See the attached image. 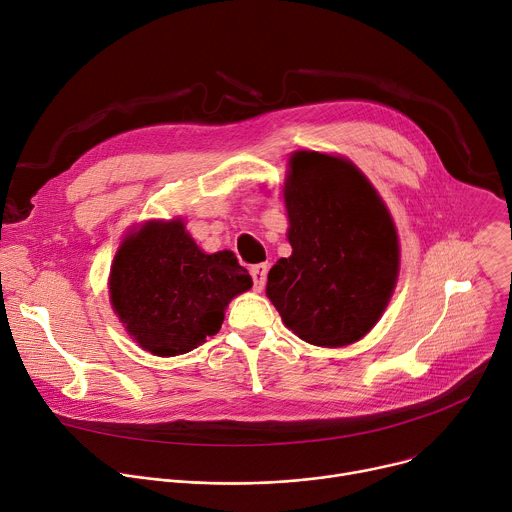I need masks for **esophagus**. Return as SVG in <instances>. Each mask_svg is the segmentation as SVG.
Returning a JSON list of instances; mask_svg holds the SVG:
<instances>
[{
	"label": "esophagus",
	"mask_w": 512,
	"mask_h": 512,
	"mask_svg": "<svg viewBox=\"0 0 512 512\" xmlns=\"http://www.w3.org/2000/svg\"><path fill=\"white\" fill-rule=\"evenodd\" d=\"M249 271H251V277H253V287H255L257 291H261L263 285H265V281H267V271H269L267 263H257V265H253Z\"/></svg>",
	"instance_id": "1"
}]
</instances>
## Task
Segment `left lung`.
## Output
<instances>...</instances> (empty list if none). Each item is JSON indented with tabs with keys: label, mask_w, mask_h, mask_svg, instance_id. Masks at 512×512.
Here are the masks:
<instances>
[{
	"label": "left lung",
	"mask_w": 512,
	"mask_h": 512,
	"mask_svg": "<svg viewBox=\"0 0 512 512\" xmlns=\"http://www.w3.org/2000/svg\"><path fill=\"white\" fill-rule=\"evenodd\" d=\"M291 255L267 275L283 324L314 346H346L383 316L399 275L389 208L352 162L294 152L283 186Z\"/></svg>",
	"instance_id": "8db88e82"
}]
</instances>
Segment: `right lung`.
I'll use <instances>...</instances> for the list:
<instances>
[{"label":"right lung","instance_id":"add662e5","mask_svg":"<svg viewBox=\"0 0 512 512\" xmlns=\"http://www.w3.org/2000/svg\"><path fill=\"white\" fill-rule=\"evenodd\" d=\"M251 285L235 253H204L180 218L148 221L127 235L109 275L115 314L156 356L186 354L214 336L229 302Z\"/></svg>","mask_w":512,"mask_h":512}]
</instances>
